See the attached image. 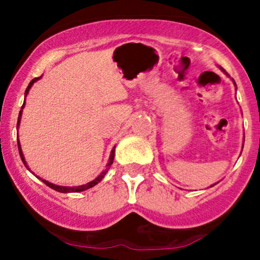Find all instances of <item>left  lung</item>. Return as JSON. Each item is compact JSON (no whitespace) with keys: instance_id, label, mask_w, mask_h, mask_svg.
<instances>
[{"instance_id":"8db88e82","label":"left lung","mask_w":260,"mask_h":260,"mask_svg":"<svg viewBox=\"0 0 260 260\" xmlns=\"http://www.w3.org/2000/svg\"><path fill=\"white\" fill-rule=\"evenodd\" d=\"M234 83H235V82H234ZM235 85H236V84H235ZM243 143H244V139H243ZM213 186H214V184H213ZM213 186H211V187H213Z\"/></svg>"}]
</instances>
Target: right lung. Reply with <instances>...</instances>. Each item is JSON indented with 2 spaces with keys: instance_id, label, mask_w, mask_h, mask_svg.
Returning a JSON list of instances; mask_svg holds the SVG:
<instances>
[{
  "instance_id": "1",
  "label": "right lung",
  "mask_w": 260,
  "mask_h": 260,
  "mask_svg": "<svg viewBox=\"0 0 260 260\" xmlns=\"http://www.w3.org/2000/svg\"><path fill=\"white\" fill-rule=\"evenodd\" d=\"M41 77H39V78H34L31 80L30 83H29V85H28V88L25 89V96L26 95H28V92H29V90H30V88H31V85L34 84L35 82H37L38 79H40ZM24 105H25V99H24V104H23V106H22V110H20L19 111V116H18V122H17V128L19 127V122H20V117H22V111H23V109H24ZM18 140V150H19V155H20V159H22V161H23V164H24V165L26 166V169L29 170V168H28V165H26V162H25V159H24V155H23V151H22V148H20V144H19V139H17ZM113 157H115V147H113V149L111 150V155H110V159H109V162H107V166H106V169L104 170L103 172H101V174L98 176L96 178H95V180H92L91 182H89V183H86V184H83V186H78V187H63V186H56V184H53V183H50V182H47V181H45V180H43V178H40L41 181L44 182L45 184H46V186H49L50 188H52V189H55V190H57V192H61V193H71V192H82V190H85V189H89V188H91V187H94V186H96L98 183H99V182L103 180L104 177H105V175H106V172L109 171V169H110V166L112 165V162H113Z\"/></svg>"
}]
</instances>
